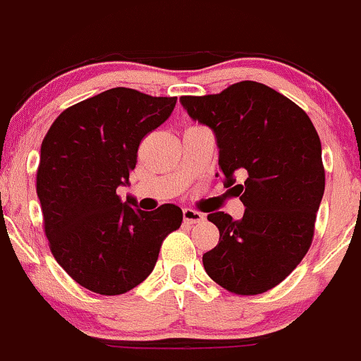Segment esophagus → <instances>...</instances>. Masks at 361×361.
<instances>
[{
	"label": "esophagus",
	"instance_id": "1",
	"mask_svg": "<svg viewBox=\"0 0 361 361\" xmlns=\"http://www.w3.org/2000/svg\"><path fill=\"white\" fill-rule=\"evenodd\" d=\"M205 216L199 211H193V209H185L183 211V221L188 224H197L200 221H204Z\"/></svg>",
	"mask_w": 361,
	"mask_h": 361
}]
</instances>
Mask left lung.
Returning <instances> with one entry per match:
<instances>
[{
  "label": "left lung",
  "mask_w": 361,
  "mask_h": 361,
  "mask_svg": "<svg viewBox=\"0 0 361 361\" xmlns=\"http://www.w3.org/2000/svg\"><path fill=\"white\" fill-rule=\"evenodd\" d=\"M190 118L207 125L219 147L226 187L235 185L243 217L212 212L219 243L202 262L212 281L236 295H260L291 274L312 245L326 188L322 145L308 114L259 82L211 96H183Z\"/></svg>",
  "instance_id": "8db88e82"
}]
</instances>
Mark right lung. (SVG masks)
Here are the masks:
<instances>
[{"mask_svg": "<svg viewBox=\"0 0 361 361\" xmlns=\"http://www.w3.org/2000/svg\"><path fill=\"white\" fill-rule=\"evenodd\" d=\"M176 97L116 87L65 109L47 130L37 197L51 253L71 279L99 295H123L152 272L161 245L183 212H145L121 202L142 138L173 113Z\"/></svg>", "mask_w": 361, "mask_h": 361, "instance_id": "1", "label": "right lung"}]
</instances>
